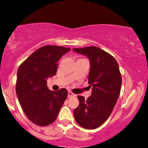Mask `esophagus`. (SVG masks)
<instances>
[{
  "label": "esophagus",
  "instance_id": "34e87169",
  "mask_svg": "<svg viewBox=\"0 0 148 148\" xmlns=\"http://www.w3.org/2000/svg\"><path fill=\"white\" fill-rule=\"evenodd\" d=\"M76 96L75 94L73 93L72 92L69 91L68 92V98H71V97H74Z\"/></svg>",
  "mask_w": 148,
  "mask_h": 148
}]
</instances>
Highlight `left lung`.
Listing matches in <instances>:
<instances>
[{"label":"left lung","mask_w":148,"mask_h":148,"mask_svg":"<svg viewBox=\"0 0 148 148\" xmlns=\"http://www.w3.org/2000/svg\"><path fill=\"white\" fill-rule=\"evenodd\" d=\"M90 59L88 83L92 95L87 100L78 96L79 106L74 110L76 121L82 127L94 130L109 118L121 92L122 79L118 63L114 57L97 47L74 48Z\"/></svg>","instance_id":"1"}]
</instances>
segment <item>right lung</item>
<instances>
[{"instance_id":"add662e5","label":"right lung","mask_w":148,"mask_h":148,"mask_svg":"<svg viewBox=\"0 0 148 148\" xmlns=\"http://www.w3.org/2000/svg\"><path fill=\"white\" fill-rule=\"evenodd\" d=\"M70 50L61 46H43L18 67L16 85L18 99L28 119L36 125L47 126L54 123L66 100V89L51 91L47 79L56 74L58 61Z\"/></svg>"}]
</instances>
